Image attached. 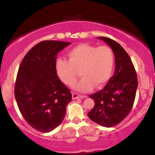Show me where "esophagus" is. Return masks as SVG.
I'll list each match as a JSON object with an SVG mask.
<instances>
[{
  "instance_id": "1",
  "label": "esophagus",
  "mask_w": 155,
  "mask_h": 155,
  "mask_svg": "<svg viewBox=\"0 0 155 155\" xmlns=\"http://www.w3.org/2000/svg\"><path fill=\"white\" fill-rule=\"evenodd\" d=\"M86 96H83V95H80L79 94H78V93H75V92H73V94H72V98L73 99H79V98H86Z\"/></svg>"
}]
</instances>
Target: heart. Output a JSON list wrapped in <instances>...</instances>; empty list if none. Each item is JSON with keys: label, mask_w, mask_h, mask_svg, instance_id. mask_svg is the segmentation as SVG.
Instances as JSON below:
<instances>
[{"label": "heart", "mask_w": 155, "mask_h": 155, "mask_svg": "<svg viewBox=\"0 0 155 155\" xmlns=\"http://www.w3.org/2000/svg\"><path fill=\"white\" fill-rule=\"evenodd\" d=\"M68 56L69 61L62 58L56 61L57 73L65 84L72 86L77 80L78 71H81L83 78L75 86L79 92H89L94 85L100 87L111 77L114 56L109 46L82 44L70 50Z\"/></svg>", "instance_id": "obj_1"}]
</instances>
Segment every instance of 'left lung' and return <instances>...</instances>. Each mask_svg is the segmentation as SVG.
Listing matches in <instances>:
<instances>
[{"label": "left lung", "mask_w": 155, "mask_h": 155, "mask_svg": "<svg viewBox=\"0 0 155 155\" xmlns=\"http://www.w3.org/2000/svg\"><path fill=\"white\" fill-rule=\"evenodd\" d=\"M98 39L106 42L113 50L115 72L102 90L90 95L95 104L87 116L97 124L111 128L121 122L132 109L137 78L130 56L119 44L107 37Z\"/></svg>", "instance_id": "obj_1"}]
</instances>
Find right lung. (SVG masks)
Segmentation results:
<instances>
[{
	"label": "right lung",
	"instance_id": "add662e5",
	"mask_svg": "<svg viewBox=\"0 0 155 155\" xmlns=\"http://www.w3.org/2000/svg\"><path fill=\"white\" fill-rule=\"evenodd\" d=\"M70 44L54 40L39 42L19 67L15 84L19 110L27 124L41 133L50 132L62 123L72 99L56 68L58 53Z\"/></svg>",
	"mask_w": 155,
	"mask_h": 155
}]
</instances>
